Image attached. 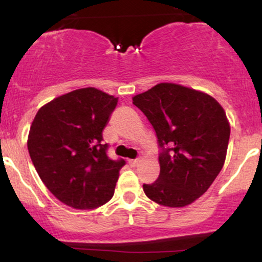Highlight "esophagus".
<instances>
[{"instance_id": "34e87169", "label": "esophagus", "mask_w": 262, "mask_h": 262, "mask_svg": "<svg viewBox=\"0 0 262 262\" xmlns=\"http://www.w3.org/2000/svg\"><path fill=\"white\" fill-rule=\"evenodd\" d=\"M128 162L130 166H137V165L140 162V159H134V160H129Z\"/></svg>"}]
</instances>
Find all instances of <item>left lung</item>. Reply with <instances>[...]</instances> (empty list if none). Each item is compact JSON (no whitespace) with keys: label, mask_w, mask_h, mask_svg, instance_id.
<instances>
[{"label":"left lung","mask_w":262,"mask_h":262,"mask_svg":"<svg viewBox=\"0 0 262 262\" xmlns=\"http://www.w3.org/2000/svg\"><path fill=\"white\" fill-rule=\"evenodd\" d=\"M158 138L160 175L143 185L165 207H185L200 198L223 167L230 125L223 107L207 93L159 83L133 97Z\"/></svg>","instance_id":"1"}]
</instances>
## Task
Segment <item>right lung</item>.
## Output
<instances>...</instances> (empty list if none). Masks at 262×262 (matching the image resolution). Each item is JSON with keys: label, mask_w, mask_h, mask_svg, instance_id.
<instances>
[{"label": "right lung", "mask_w": 262, "mask_h": 262, "mask_svg": "<svg viewBox=\"0 0 262 262\" xmlns=\"http://www.w3.org/2000/svg\"><path fill=\"white\" fill-rule=\"evenodd\" d=\"M118 98L95 89L54 98L35 114L28 151L39 177L60 202L93 209L113 197L123 159L108 158L102 132Z\"/></svg>", "instance_id": "1"}]
</instances>
